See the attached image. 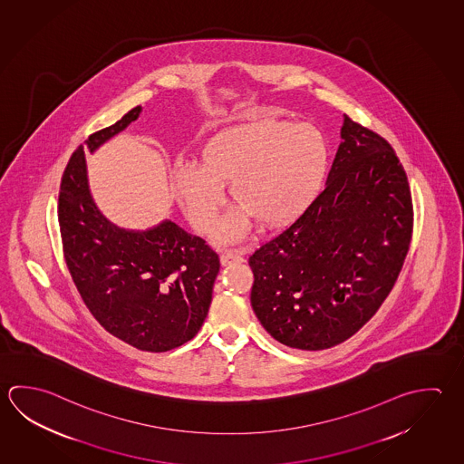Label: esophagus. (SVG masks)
Segmentation results:
<instances>
[{"mask_svg": "<svg viewBox=\"0 0 464 464\" xmlns=\"http://www.w3.org/2000/svg\"><path fill=\"white\" fill-rule=\"evenodd\" d=\"M242 262H244V256H242V253H238L237 250H226V252L220 255V263H222L224 266L238 265V263Z\"/></svg>", "mask_w": 464, "mask_h": 464, "instance_id": "obj_1", "label": "esophagus"}]
</instances>
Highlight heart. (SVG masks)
Returning a JSON list of instances; mask_svg holds the SVG:
<instances>
[{
  "label": "heart",
  "instance_id": "heart-1",
  "mask_svg": "<svg viewBox=\"0 0 464 464\" xmlns=\"http://www.w3.org/2000/svg\"><path fill=\"white\" fill-rule=\"evenodd\" d=\"M199 164L173 169L178 201L193 227L211 232L222 186L238 208L220 227L222 238L244 234L248 220L279 228L303 216L321 191L329 167L327 140L317 127L279 119L238 122L212 135Z\"/></svg>",
  "mask_w": 464,
  "mask_h": 464
}]
</instances>
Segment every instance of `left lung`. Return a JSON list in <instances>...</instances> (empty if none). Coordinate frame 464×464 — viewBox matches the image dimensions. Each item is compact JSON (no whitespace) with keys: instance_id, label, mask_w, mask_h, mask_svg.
Listing matches in <instances>:
<instances>
[{"instance_id":"8db88e82","label":"left lung","mask_w":464,"mask_h":464,"mask_svg":"<svg viewBox=\"0 0 464 464\" xmlns=\"http://www.w3.org/2000/svg\"><path fill=\"white\" fill-rule=\"evenodd\" d=\"M327 186L248 258L252 307L271 337L325 350L354 335L402 270L413 206L391 143L345 114Z\"/></svg>"}]
</instances>
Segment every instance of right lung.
Here are the masks:
<instances>
[{
  "label": "right lung",
  "mask_w": 464,
  "mask_h": 464,
  "mask_svg": "<svg viewBox=\"0 0 464 464\" xmlns=\"http://www.w3.org/2000/svg\"><path fill=\"white\" fill-rule=\"evenodd\" d=\"M139 114L135 106L72 153L60 183V236L68 271L94 319L137 350L161 353L201 329L220 260L206 240L171 220L147 232H127L96 209L84 149L93 152Z\"/></svg>",
  "instance_id": "right-lung-1"
}]
</instances>
